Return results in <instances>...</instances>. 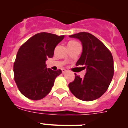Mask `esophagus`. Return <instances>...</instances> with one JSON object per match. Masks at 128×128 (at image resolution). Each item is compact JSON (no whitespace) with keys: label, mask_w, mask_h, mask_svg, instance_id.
Masks as SVG:
<instances>
[{"label":"esophagus","mask_w":128,"mask_h":128,"mask_svg":"<svg viewBox=\"0 0 128 128\" xmlns=\"http://www.w3.org/2000/svg\"><path fill=\"white\" fill-rule=\"evenodd\" d=\"M61 70H62V72L63 73H64V72H66V69H62Z\"/></svg>","instance_id":"1"}]
</instances>
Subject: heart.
Segmentation results:
<instances>
[{"instance_id":"obj_1","label":"heart","mask_w":128,"mask_h":128,"mask_svg":"<svg viewBox=\"0 0 128 128\" xmlns=\"http://www.w3.org/2000/svg\"><path fill=\"white\" fill-rule=\"evenodd\" d=\"M76 42H76V41H70V42H69L68 44H74V43H76Z\"/></svg>"}]
</instances>
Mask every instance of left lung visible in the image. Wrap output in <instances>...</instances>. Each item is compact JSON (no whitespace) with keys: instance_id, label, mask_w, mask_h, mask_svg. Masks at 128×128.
<instances>
[{"instance_id":"left-lung-1","label":"left lung","mask_w":128,"mask_h":128,"mask_svg":"<svg viewBox=\"0 0 128 128\" xmlns=\"http://www.w3.org/2000/svg\"><path fill=\"white\" fill-rule=\"evenodd\" d=\"M81 41L82 52L76 66L86 69L84 78L75 74V79L69 84L70 92L83 101H93L102 96L108 89L114 74L112 53L95 36L87 32L70 35Z\"/></svg>"}]
</instances>
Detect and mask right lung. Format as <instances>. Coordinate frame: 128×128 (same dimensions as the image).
Returning a JSON list of instances; mask_svg holds the SVG:
<instances>
[{
  "label": "right lung",
  "mask_w": 128,
  "mask_h": 128,
  "mask_svg": "<svg viewBox=\"0 0 128 128\" xmlns=\"http://www.w3.org/2000/svg\"><path fill=\"white\" fill-rule=\"evenodd\" d=\"M64 38L49 33H37L21 46L14 64V79L20 92L38 100L46 96L61 70L46 68V60L53 57L56 46Z\"/></svg>",
  "instance_id": "obj_1"
}]
</instances>
